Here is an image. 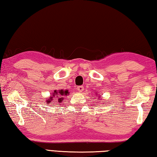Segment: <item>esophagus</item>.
Returning a JSON list of instances; mask_svg holds the SVG:
<instances>
[{
  "label": "esophagus",
  "mask_w": 157,
  "mask_h": 157,
  "mask_svg": "<svg viewBox=\"0 0 157 157\" xmlns=\"http://www.w3.org/2000/svg\"><path fill=\"white\" fill-rule=\"evenodd\" d=\"M84 87H83V86H78V88H77V90H78L79 92H82V91H83L84 90Z\"/></svg>",
  "instance_id": "esophagus-1"
}]
</instances>
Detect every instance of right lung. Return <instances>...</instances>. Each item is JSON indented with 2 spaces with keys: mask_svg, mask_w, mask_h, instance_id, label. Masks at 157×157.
Masks as SVG:
<instances>
[{
  "mask_svg": "<svg viewBox=\"0 0 157 157\" xmlns=\"http://www.w3.org/2000/svg\"><path fill=\"white\" fill-rule=\"evenodd\" d=\"M68 91H69V90H64V91L63 90H59V91L55 90V91H54L53 94V95H51L52 97H51V98L48 99V100H47V101H48L47 102H49H49L52 101L53 98H55V99H58L59 102H60L62 100V99H63V98H62V97H64V95L69 94V92H68ZM60 97L61 98H60Z\"/></svg>",
  "mask_w": 157,
  "mask_h": 157,
  "instance_id": "add662e5",
  "label": "right lung"
}]
</instances>
